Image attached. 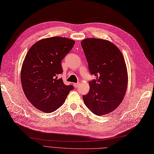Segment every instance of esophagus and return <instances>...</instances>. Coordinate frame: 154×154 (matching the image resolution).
Returning <instances> with one entry per match:
<instances>
[{"mask_svg":"<svg viewBox=\"0 0 154 154\" xmlns=\"http://www.w3.org/2000/svg\"><path fill=\"white\" fill-rule=\"evenodd\" d=\"M79 85V83H74V84H73V86H74V87H75V88H78Z\"/></svg>","mask_w":154,"mask_h":154,"instance_id":"esophagus-1","label":"esophagus"}]
</instances>
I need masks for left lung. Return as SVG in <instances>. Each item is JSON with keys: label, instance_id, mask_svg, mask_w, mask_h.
Here are the masks:
<instances>
[{"label": "left lung", "instance_id": "obj_1", "mask_svg": "<svg viewBox=\"0 0 154 154\" xmlns=\"http://www.w3.org/2000/svg\"><path fill=\"white\" fill-rule=\"evenodd\" d=\"M91 75L89 91L83 96L88 109L97 116L107 114L121 103L128 86V72L119 49L111 42L99 38L81 43Z\"/></svg>", "mask_w": 154, "mask_h": 154}]
</instances>
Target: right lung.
Segmentation results:
<instances>
[{
	"label": "right lung",
	"instance_id": "right-lung-1",
	"mask_svg": "<svg viewBox=\"0 0 154 154\" xmlns=\"http://www.w3.org/2000/svg\"><path fill=\"white\" fill-rule=\"evenodd\" d=\"M75 43L64 37L45 38L35 43L26 55L21 69L22 86L26 98L38 110L55 111L74 89L58 76L63 73L61 61Z\"/></svg>",
	"mask_w": 154,
	"mask_h": 154
}]
</instances>
